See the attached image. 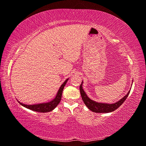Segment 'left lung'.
Returning a JSON list of instances; mask_svg holds the SVG:
<instances>
[{"mask_svg": "<svg viewBox=\"0 0 146 146\" xmlns=\"http://www.w3.org/2000/svg\"><path fill=\"white\" fill-rule=\"evenodd\" d=\"M82 82L81 83V84L80 85V92L83 101H84L86 106L90 110L96 113H107L112 112V111L116 110L117 108H118L119 106L124 103V101L126 100L127 98L128 97L129 93H130V91L128 92L127 94L125 95L123 98L120 99L119 101H117V103L113 104H107L102 103H101L96 102V101L90 99L87 96V95L86 94L84 90L82 89Z\"/></svg>", "mask_w": 146, "mask_h": 146, "instance_id": "8db88e82", "label": "left lung"}]
</instances>
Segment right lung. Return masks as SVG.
Here are the masks:
<instances>
[{
	"instance_id": "obj_1",
	"label": "right lung",
	"mask_w": 146,
	"mask_h": 146,
	"mask_svg": "<svg viewBox=\"0 0 146 146\" xmlns=\"http://www.w3.org/2000/svg\"><path fill=\"white\" fill-rule=\"evenodd\" d=\"M68 78L67 80H65V82L62 84V86L58 90L57 95L54 99L52 101H50L48 103H40V104H36V105H26V104H23L19 101V103L22 106H25L27 108H29L30 110L36 111V112H48L50 111H52L55 107H56V106L58 105L59 103L60 102L61 98H62V92H63L64 88L66 85V82H68Z\"/></svg>"
}]
</instances>
